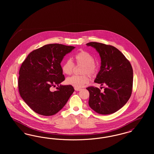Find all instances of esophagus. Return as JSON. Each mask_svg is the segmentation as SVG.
<instances>
[{"mask_svg":"<svg viewBox=\"0 0 154 154\" xmlns=\"http://www.w3.org/2000/svg\"><path fill=\"white\" fill-rule=\"evenodd\" d=\"M74 89H75V91H79L81 90V88H74Z\"/></svg>","mask_w":154,"mask_h":154,"instance_id":"obj_1","label":"esophagus"}]
</instances>
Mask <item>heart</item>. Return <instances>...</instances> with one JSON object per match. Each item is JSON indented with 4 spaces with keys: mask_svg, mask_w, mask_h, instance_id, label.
<instances>
[{
    "mask_svg": "<svg viewBox=\"0 0 154 154\" xmlns=\"http://www.w3.org/2000/svg\"><path fill=\"white\" fill-rule=\"evenodd\" d=\"M75 59L77 65L84 66L81 73L82 75H73L66 79V83L72 85L75 88L84 87L89 82V78L87 75L91 76L95 75L97 72V66L94 63V57L88 52L82 51L75 55ZM74 65L70 59H67L64 62L62 66V70L63 73L70 75L73 72Z\"/></svg>",
    "mask_w": 154,
    "mask_h": 154,
    "instance_id": "heart-1",
    "label": "heart"
}]
</instances>
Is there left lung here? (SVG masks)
Wrapping results in <instances>:
<instances>
[{"label": "left lung", "instance_id": "1", "mask_svg": "<svg viewBox=\"0 0 154 154\" xmlns=\"http://www.w3.org/2000/svg\"><path fill=\"white\" fill-rule=\"evenodd\" d=\"M87 46L95 48L101 58L100 69L94 82L106 84L103 92L89 87V106L97 113L107 115L121 109L129 99L133 87V69L129 61L117 48L90 42Z\"/></svg>", "mask_w": 154, "mask_h": 154}]
</instances>
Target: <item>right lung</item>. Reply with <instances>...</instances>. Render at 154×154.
I'll return each mask as SVG.
<instances>
[{"mask_svg":"<svg viewBox=\"0 0 154 154\" xmlns=\"http://www.w3.org/2000/svg\"><path fill=\"white\" fill-rule=\"evenodd\" d=\"M75 47L50 44L31 52L19 71L18 89L22 99L35 112L44 116L57 114L74 91L70 85H59L65 80L60 63ZM58 86L54 92L51 87Z\"/></svg>","mask_w":154,"mask_h":154,"instance_id":"add662e5","label":"right lung"}]
</instances>
